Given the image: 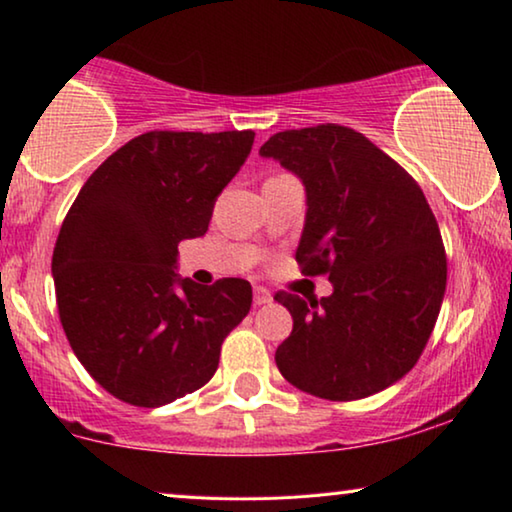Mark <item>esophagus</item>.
<instances>
[{
	"label": "esophagus",
	"instance_id": "esophagus-1",
	"mask_svg": "<svg viewBox=\"0 0 512 512\" xmlns=\"http://www.w3.org/2000/svg\"><path fill=\"white\" fill-rule=\"evenodd\" d=\"M274 297H271V293L267 288L262 286H255V293H252V302H255V307H262V304H269Z\"/></svg>",
	"mask_w": 512,
	"mask_h": 512
}]
</instances>
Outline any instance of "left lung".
I'll use <instances>...</instances> for the list:
<instances>
[{
  "mask_svg": "<svg viewBox=\"0 0 512 512\" xmlns=\"http://www.w3.org/2000/svg\"><path fill=\"white\" fill-rule=\"evenodd\" d=\"M302 181L307 212L295 260L333 293H276L293 333L276 366L297 390L371 397L416 366L442 307L446 255L437 219L404 167L342 125L278 132L260 148Z\"/></svg>",
  "mask_w": 512,
  "mask_h": 512,
  "instance_id": "8db88e82",
  "label": "left lung"
}]
</instances>
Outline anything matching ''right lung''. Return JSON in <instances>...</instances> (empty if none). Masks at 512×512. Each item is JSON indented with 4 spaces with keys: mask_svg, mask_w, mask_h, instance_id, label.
Wrapping results in <instances>:
<instances>
[{
    "mask_svg": "<svg viewBox=\"0 0 512 512\" xmlns=\"http://www.w3.org/2000/svg\"><path fill=\"white\" fill-rule=\"evenodd\" d=\"M255 132H146L84 181L58 234V316L75 357L103 390L155 406L196 392L245 319L243 278L198 286L177 274L179 243L205 236Z\"/></svg>",
    "mask_w": 512,
    "mask_h": 512,
    "instance_id": "add662e5",
    "label": "right lung"
}]
</instances>
